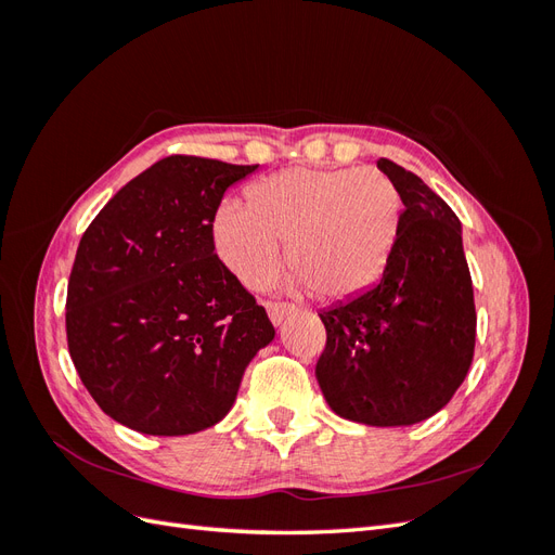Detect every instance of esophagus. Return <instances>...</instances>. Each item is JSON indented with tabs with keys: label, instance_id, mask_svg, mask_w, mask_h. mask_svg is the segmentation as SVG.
Returning <instances> with one entry per match:
<instances>
[{
	"label": "esophagus",
	"instance_id": "obj_1",
	"mask_svg": "<svg viewBox=\"0 0 555 555\" xmlns=\"http://www.w3.org/2000/svg\"><path fill=\"white\" fill-rule=\"evenodd\" d=\"M266 310H268V317H271V322L275 326H280L284 319L296 312V308L289 306V304H266Z\"/></svg>",
	"mask_w": 555,
	"mask_h": 555
}]
</instances>
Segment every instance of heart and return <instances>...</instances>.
I'll list each match as a JSON object with an SVG mask.
<instances>
[{"label":"heart","mask_w":555,"mask_h":555,"mask_svg":"<svg viewBox=\"0 0 555 555\" xmlns=\"http://www.w3.org/2000/svg\"><path fill=\"white\" fill-rule=\"evenodd\" d=\"M402 220L398 184L379 169H284L251 184L249 204L222 198L210 233L245 287L263 289L287 241L296 292L347 298L384 273Z\"/></svg>","instance_id":"heart-1"}]
</instances>
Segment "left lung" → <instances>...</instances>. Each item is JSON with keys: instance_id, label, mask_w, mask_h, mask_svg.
Segmentation results:
<instances>
[{"instance_id": "8db88e82", "label": "left lung", "mask_w": 555, "mask_h": 555, "mask_svg": "<svg viewBox=\"0 0 555 555\" xmlns=\"http://www.w3.org/2000/svg\"><path fill=\"white\" fill-rule=\"evenodd\" d=\"M377 169L405 206L398 236L377 284L319 312L328 338L314 375L338 416L412 426L447 405L473 363V280L444 198L389 159Z\"/></svg>"}]
</instances>
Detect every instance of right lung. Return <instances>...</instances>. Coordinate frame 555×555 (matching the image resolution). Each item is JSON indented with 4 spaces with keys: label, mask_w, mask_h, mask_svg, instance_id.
<instances>
[{
    "label": "right lung",
    "mask_w": 555,
    "mask_h": 555,
    "mask_svg": "<svg viewBox=\"0 0 555 555\" xmlns=\"http://www.w3.org/2000/svg\"><path fill=\"white\" fill-rule=\"evenodd\" d=\"M257 166L166 157L129 180L82 233L66 340L90 396L137 433L220 424L245 367L271 345L266 310L217 259L210 222Z\"/></svg>",
    "instance_id": "obj_1"
}]
</instances>
